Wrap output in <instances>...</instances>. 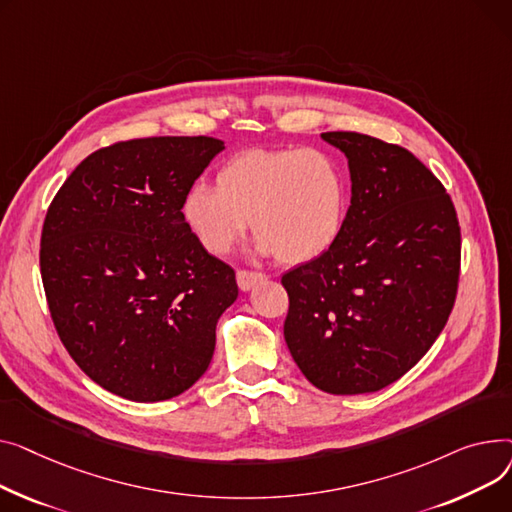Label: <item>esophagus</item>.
I'll return each instance as SVG.
<instances>
[{
  "instance_id": "obj_1",
  "label": "esophagus",
  "mask_w": 512,
  "mask_h": 512,
  "mask_svg": "<svg viewBox=\"0 0 512 512\" xmlns=\"http://www.w3.org/2000/svg\"><path fill=\"white\" fill-rule=\"evenodd\" d=\"M264 279H268V275L258 273V270H246V268L237 270V285L242 291H250L254 285L262 283Z\"/></svg>"
}]
</instances>
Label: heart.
<instances>
[{"instance_id": "1", "label": "heart", "mask_w": 512, "mask_h": 512, "mask_svg": "<svg viewBox=\"0 0 512 512\" xmlns=\"http://www.w3.org/2000/svg\"><path fill=\"white\" fill-rule=\"evenodd\" d=\"M349 208L343 165L316 148H248L225 161L217 188L196 184L182 206L204 250L227 254L250 221L260 252L302 264L339 239Z\"/></svg>"}]
</instances>
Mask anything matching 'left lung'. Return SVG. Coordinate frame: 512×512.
<instances>
[{
    "instance_id": "obj_1",
    "label": "left lung",
    "mask_w": 512,
    "mask_h": 512,
    "mask_svg": "<svg viewBox=\"0 0 512 512\" xmlns=\"http://www.w3.org/2000/svg\"><path fill=\"white\" fill-rule=\"evenodd\" d=\"M349 159L351 206L333 248L283 275L285 341L304 376L330 395L399 380L453 312L461 227L440 179L399 144L324 132Z\"/></svg>"
}]
</instances>
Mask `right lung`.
<instances>
[{
    "instance_id": "1",
    "label": "right lung",
    "mask_w": 512,
    "mask_h": 512,
    "mask_svg": "<svg viewBox=\"0 0 512 512\" xmlns=\"http://www.w3.org/2000/svg\"><path fill=\"white\" fill-rule=\"evenodd\" d=\"M223 148L210 136L113 142L47 208L39 262L51 320L78 368L113 395L177 397L213 359L235 270L202 248L182 206Z\"/></svg>"
}]
</instances>
